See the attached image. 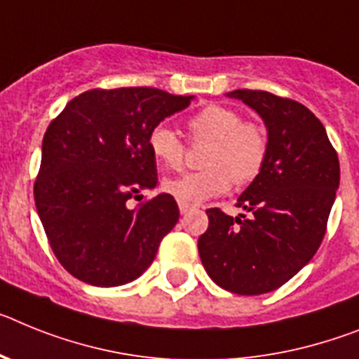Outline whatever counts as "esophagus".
Returning <instances> with one entry per match:
<instances>
[{
  "mask_svg": "<svg viewBox=\"0 0 359 359\" xmlns=\"http://www.w3.org/2000/svg\"><path fill=\"white\" fill-rule=\"evenodd\" d=\"M179 210H180V215H186L191 211V205L184 204V202H179Z\"/></svg>",
  "mask_w": 359,
  "mask_h": 359,
  "instance_id": "34e87169",
  "label": "esophagus"
}]
</instances>
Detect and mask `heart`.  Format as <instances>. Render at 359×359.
Masks as SVG:
<instances>
[{"instance_id": "1", "label": "heart", "mask_w": 359, "mask_h": 359, "mask_svg": "<svg viewBox=\"0 0 359 359\" xmlns=\"http://www.w3.org/2000/svg\"><path fill=\"white\" fill-rule=\"evenodd\" d=\"M191 142H205L204 171L164 180L162 188L188 205L220 197L231 182L248 184L260 175L267 158V135L253 121L224 104H208L188 119ZM148 148L158 166L177 170L184 161V142L170 126L157 124L148 133Z\"/></svg>"}]
</instances>
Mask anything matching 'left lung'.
I'll use <instances>...</instances> for the list:
<instances>
[{
    "label": "left lung",
    "instance_id": "left-lung-1",
    "mask_svg": "<svg viewBox=\"0 0 359 359\" xmlns=\"http://www.w3.org/2000/svg\"><path fill=\"white\" fill-rule=\"evenodd\" d=\"M227 97L253 108L267 128V158L238 197L251 217L208 210L198 238L202 266L217 285L255 296L282 287L322 244L339 186V161L316 115L292 99L262 90Z\"/></svg>",
    "mask_w": 359,
    "mask_h": 359
}]
</instances>
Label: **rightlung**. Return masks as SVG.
Masks as SVG:
<instances>
[{
	"mask_svg": "<svg viewBox=\"0 0 359 359\" xmlns=\"http://www.w3.org/2000/svg\"><path fill=\"white\" fill-rule=\"evenodd\" d=\"M193 95L158 88L88 90L46 128L34 198L50 248L81 282L115 287L139 278L179 220L161 193L130 210V198L157 186L148 133L188 108Z\"/></svg>",
	"mask_w": 359,
	"mask_h": 359,
	"instance_id": "1",
	"label": "right lung"
}]
</instances>
